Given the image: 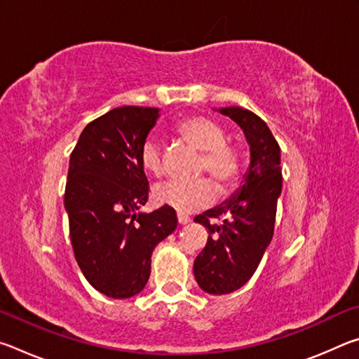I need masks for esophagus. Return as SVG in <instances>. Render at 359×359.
<instances>
[{"label": "esophagus", "mask_w": 359, "mask_h": 359, "mask_svg": "<svg viewBox=\"0 0 359 359\" xmlns=\"http://www.w3.org/2000/svg\"><path fill=\"white\" fill-rule=\"evenodd\" d=\"M177 222H179V224H187L188 222H190V217L185 214H177Z\"/></svg>", "instance_id": "esophagus-1"}]
</instances>
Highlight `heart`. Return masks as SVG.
I'll return each instance as SVG.
<instances>
[{"mask_svg":"<svg viewBox=\"0 0 359 359\" xmlns=\"http://www.w3.org/2000/svg\"><path fill=\"white\" fill-rule=\"evenodd\" d=\"M179 135L201 150L199 171H208L222 188L229 187L241 171V155L233 145L224 144L226 133L218 121L209 117H190L180 121ZM139 161L145 172L160 177L165 171L160 142L155 136L145 139ZM154 199L158 204L169 205L179 212H191L214 201L217 190L209 179L168 180L154 188Z\"/></svg>","mask_w":359,"mask_h":359,"instance_id":"b5f03b06","label":"heart"}]
</instances>
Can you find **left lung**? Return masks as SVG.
<instances>
[{"instance_id": "1", "label": "left lung", "mask_w": 359, "mask_h": 359, "mask_svg": "<svg viewBox=\"0 0 359 359\" xmlns=\"http://www.w3.org/2000/svg\"><path fill=\"white\" fill-rule=\"evenodd\" d=\"M236 121L250 147V165L241 187L222 204L194 217L209 238L193 264L199 288L228 294L250 280L274 234L282 193L280 147L263 120L238 106L215 109ZM222 217L220 224L211 222Z\"/></svg>"}]
</instances>
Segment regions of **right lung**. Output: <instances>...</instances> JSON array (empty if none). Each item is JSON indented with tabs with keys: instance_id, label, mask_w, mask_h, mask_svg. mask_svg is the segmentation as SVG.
Masks as SVG:
<instances>
[{
	"instance_id": "right-lung-1",
	"label": "right lung",
	"mask_w": 359,
	"mask_h": 359,
	"mask_svg": "<svg viewBox=\"0 0 359 359\" xmlns=\"http://www.w3.org/2000/svg\"><path fill=\"white\" fill-rule=\"evenodd\" d=\"M160 109L115 107L85 126L69 158L65 209L74 257L88 283L114 299L145 288L151 253L177 228L169 205L141 212L149 180L139 154Z\"/></svg>"
}]
</instances>
